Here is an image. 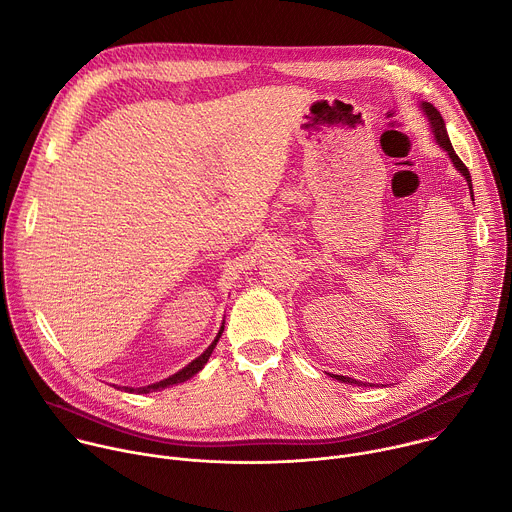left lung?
Segmentation results:
<instances>
[{
  "label": "left lung",
  "instance_id": "left-lung-1",
  "mask_svg": "<svg viewBox=\"0 0 512 512\" xmlns=\"http://www.w3.org/2000/svg\"><path fill=\"white\" fill-rule=\"evenodd\" d=\"M423 107V111H425V115L429 117V123H431V127H433V135H435V139H437V143L442 145V148L450 154V158H452V162H454V166L462 172V176L466 178V182H468V186H470V194H472V200H474V192H472V178H470V172H468V168L464 166V162L458 158V154L454 152V148H452V143H450V137H448V131H446V123H444V119H442V115H440V111H437L431 103H423L421 105ZM334 379H338V381H342V383H350V385H364V383H360V381H356V379H350V377H342V375H334ZM367 387V385H364Z\"/></svg>",
  "mask_w": 512,
  "mask_h": 512
}]
</instances>
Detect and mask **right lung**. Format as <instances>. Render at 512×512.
I'll list each match as a JSON object with an SVG mask.
<instances>
[{
  "label": "right lung",
  "mask_w": 512,
  "mask_h": 512,
  "mask_svg": "<svg viewBox=\"0 0 512 512\" xmlns=\"http://www.w3.org/2000/svg\"><path fill=\"white\" fill-rule=\"evenodd\" d=\"M223 330L225 328H221V332H218V336L214 338V342L196 358V360H192L188 367H184L182 371H178L176 375H172V377H168V379H164V381H160V383H154V385H148V387H139V389H129L131 393L135 391V393H150V391H158V389H166V387H170V385H178V383H184V381H188L190 377H194L198 371H202V367L206 364V360H208V356L212 354V350H214V346H216V342H218V338H221V334H223Z\"/></svg>",
  "instance_id": "1"
}]
</instances>
